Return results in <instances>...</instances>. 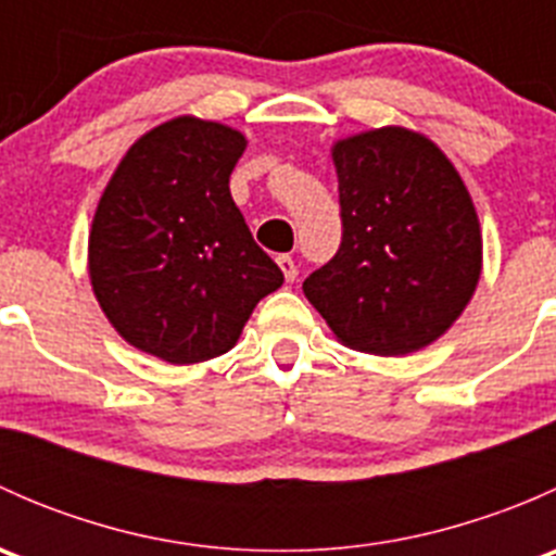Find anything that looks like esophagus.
<instances>
[{
    "label": "esophagus",
    "instance_id": "esophagus-1",
    "mask_svg": "<svg viewBox=\"0 0 556 556\" xmlns=\"http://www.w3.org/2000/svg\"><path fill=\"white\" fill-rule=\"evenodd\" d=\"M277 263H279V268H282V274L288 282H293V279L299 277V266H295V261L290 255H279Z\"/></svg>",
    "mask_w": 556,
    "mask_h": 556
}]
</instances>
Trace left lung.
Returning <instances> with one entry per match:
<instances>
[{"label":"left lung","instance_id":"8db88e82","mask_svg":"<svg viewBox=\"0 0 556 556\" xmlns=\"http://www.w3.org/2000/svg\"><path fill=\"white\" fill-rule=\"evenodd\" d=\"M341 247L304 295L350 350L397 357L433 344L481 277V228L435 142L401 126L333 144Z\"/></svg>","mask_w":556,"mask_h":556}]
</instances>
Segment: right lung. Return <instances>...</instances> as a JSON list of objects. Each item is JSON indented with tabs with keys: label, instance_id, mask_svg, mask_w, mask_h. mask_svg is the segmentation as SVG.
Wrapping results in <instances>:
<instances>
[{
	"label": "right lung",
	"instance_id": "obj_1",
	"mask_svg": "<svg viewBox=\"0 0 556 556\" xmlns=\"http://www.w3.org/2000/svg\"><path fill=\"white\" fill-rule=\"evenodd\" d=\"M242 131L179 115L128 148L88 237L99 306L131 346L174 363L231 350L257 301L285 282L233 204Z\"/></svg>",
	"mask_w": 556,
	"mask_h": 556
}]
</instances>
